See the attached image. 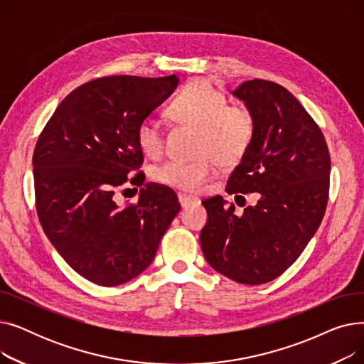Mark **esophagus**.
<instances>
[{"mask_svg": "<svg viewBox=\"0 0 364 364\" xmlns=\"http://www.w3.org/2000/svg\"><path fill=\"white\" fill-rule=\"evenodd\" d=\"M178 200H180V205L183 206V208H188V206H192V205H196V203H199V200L198 199H195V198H190V196H186V195H178Z\"/></svg>", "mask_w": 364, "mask_h": 364, "instance_id": "esophagus-1", "label": "esophagus"}]
</instances>
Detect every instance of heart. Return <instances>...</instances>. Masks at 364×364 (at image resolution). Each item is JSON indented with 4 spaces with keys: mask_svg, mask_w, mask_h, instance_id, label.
I'll list each match as a JSON object with an SVG mask.
<instances>
[{
    "mask_svg": "<svg viewBox=\"0 0 364 364\" xmlns=\"http://www.w3.org/2000/svg\"><path fill=\"white\" fill-rule=\"evenodd\" d=\"M178 122L199 127L198 159L168 161L155 171V180L195 193L211 181L223 165L237 164L255 137V118L246 106L228 105L225 94L203 80L188 82L169 105ZM137 143L146 156L156 159L165 149V132L158 119L146 117L137 127Z\"/></svg>",
    "mask_w": 364,
    "mask_h": 364,
    "instance_id": "heart-1",
    "label": "heart"
}]
</instances>
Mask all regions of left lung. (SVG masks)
I'll return each instance as SVG.
<instances>
[{
	"label": "left lung",
	"mask_w": 364,
	"mask_h": 364,
	"mask_svg": "<svg viewBox=\"0 0 364 364\" xmlns=\"http://www.w3.org/2000/svg\"><path fill=\"white\" fill-rule=\"evenodd\" d=\"M233 95L252 112L255 137L225 190L257 192L259 199L242 215L221 196L203 200L200 246L215 272L262 284L288 270L317 232L329 198L331 156L321 129L284 87L252 80Z\"/></svg>",
	"instance_id": "left-lung-1"
}]
</instances>
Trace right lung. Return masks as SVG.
<instances>
[{
	"instance_id": "1",
	"label": "right lung",
	"mask_w": 364,
	"mask_h": 364,
	"mask_svg": "<svg viewBox=\"0 0 364 364\" xmlns=\"http://www.w3.org/2000/svg\"><path fill=\"white\" fill-rule=\"evenodd\" d=\"M176 75L103 76L75 88L57 106L33 150L36 214L57 252L84 279L118 286L151 264L180 211L177 195L146 183L136 203L117 192L144 183L140 121L176 90Z\"/></svg>"
}]
</instances>
